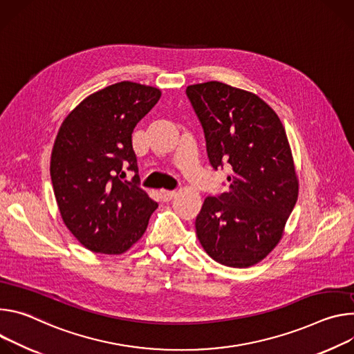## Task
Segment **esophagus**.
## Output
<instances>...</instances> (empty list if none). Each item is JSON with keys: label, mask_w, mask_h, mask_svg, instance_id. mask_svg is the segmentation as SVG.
<instances>
[{"label": "esophagus", "mask_w": 354, "mask_h": 354, "mask_svg": "<svg viewBox=\"0 0 354 354\" xmlns=\"http://www.w3.org/2000/svg\"><path fill=\"white\" fill-rule=\"evenodd\" d=\"M176 191H171V189H160V197L163 201H170L173 200V197H176Z\"/></svg>", "instance_id": "obj_1"}]
</instances>
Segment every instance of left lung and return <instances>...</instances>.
I'll use <instances>...</instances> for the list:
<instances>
[{
  "instance_id": "left-lung-1",
  "label": "left lung",
  "mask_w": 354,
  "mask_h": 354,
  "mask_svg": "<svg viewBox=\"0 0 354 354\" xmlns=\"http://www.w3.org/2000/svg\"><path fill=\"white\" fill-rule=\"evenodd\" d=\"M214 170L232 166L229 191L207 197L195 219L205 252L229 267L263 260L283 236L298 178L277 113L249 91L219 82L188 86Z\"/></svg>"
}]
</instances>
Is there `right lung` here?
Here are the masks:
<instances>
[{
	"label": "right lung",
	"mask_w": 354,
	"mask_h": 354,
	"mask_svg": "<svg viewBox=\"0 0 354 354\" xmlns=\"http://www.w3.org/2000/svg\"><path fill=\"white\" fill-rule=\"evenodd\" d=\"M160 95L154 87L116 83L78 104L59 129L50 159L55 197L64 225L91 252H127L157 208L138 174L124 180V167L138 173L132 132Z\"/></svg>",
	"instance_id": "1"
}]
</instances>
